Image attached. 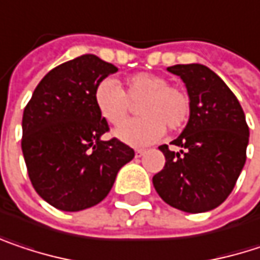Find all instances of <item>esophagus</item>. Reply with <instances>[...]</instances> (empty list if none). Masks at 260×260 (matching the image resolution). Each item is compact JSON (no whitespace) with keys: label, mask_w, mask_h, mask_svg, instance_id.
<instances>
[{"label":"esophagus","mask_w":260,"mask_h":260,"mask_svg":"<svg viewBox=\"0 0 260 260\" xmlns=\"http://www.w3.org/2000/svg\"><path fill=\"white\" fill-rule=\"evenodd\" d=\"M144 153H146V150H144V149H135V156H137V157L143 156Z\"/></svg>","instance_id":"1"}]
</instances>
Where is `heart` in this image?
Returning a JSON list of instances; mask_svg holds the SVG:
<instances>
[{
    "label": "heart",
    "mask_w": 260,
    "mask_h": 260,
    "mask_svg": "<svg viewBox=\"0 0 260 260\" xmlns=\"http://www.w3.org/2000/svg\"><path fill=\"white\" fill-rule=\"evenodd\" d=\"M140 101L141 116L116 129V137L132 146L159 140L165 128L180 131L190 116V98L168 79L153 73H135L126 77L125 90L117 82L106 79L95 89V106L111 125H120L132 111V103Z\"/></svg>",
    "instance_id": "obj_1"
}]
</instances>
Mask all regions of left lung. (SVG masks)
Returning <instances> with one entry per match:
<instances>
[{
  "label": "left lung",
  "mask_w": 260,
  "mask_h": 260,
  "mask_svg": "<svg viewBox=\"0 0 260 260\" xmlns=\"http://www.w3.org/2000/svg\"><path fill=\"white\" fill-rule=\"evenodd\" d=\"M180 76L190 98V116L171 144L159 146L165 167L153 186L168 205L186 213L219 207L232 192L246 164L248 126L237 96L208 67L201 63L167 68Z\"/></svg>",
  "instance_id": "obj_1"
}]
</instances>
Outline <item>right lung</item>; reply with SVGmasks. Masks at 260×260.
<instances>
[{
	"mask_svg": "<svg viewBox=\"0 0 260 260\" xmlns=\"http://www.w3.org/2000/svg\"><path fill=\"white\" fill-rule=\"evenodd\" d=\"M113 63L82 55L49 71L22 119V152L36 192L62 211L93 207L111 190L119 170L135 156L117 138L103 141L108 123L95 89Z\"/></svg>",
	"mask_w": 260,
	"mask_h": 260,
	"instance_id": "right-lung-1",
	"label": "right lung"
}]
</instances>
